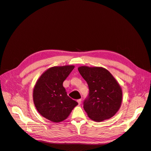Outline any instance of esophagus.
Listing matches in <instances>:
<instances>
[{
	"instance_id": "obj_1",
	"label": "esophagus",
	"mask_w": 151,
	"mask_h": 151,
	"mask_svg": "<svg viewBox=\"0 0 151 151\" xmlns=\"http://www.w3.org/2000/svg\"><path fill=\"white\" fill-rule=\"evenodd\" d=\"M81 101H82V100H81V99H78V100H77V102H78V104H79V105H81Z\"/></svg>"
}]
</instances>
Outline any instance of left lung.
I'll use <instances>...</instances> for the list:
<instances>
[{"label": "left lung", "instance_id": "1", "mask_svg": "<svg viewBox=\"0 0 151 151\" xmlns=\"http://www.w3.org/2000/svg\"><path fill=\"white\" fill-rule=\"evenodd\" d=\"M78 70L88 84L83 108L88 117L100 122L113 116L122 101V90L115 79L103 68L82 66Z\"/></svg>", "mask_w": 151, "mask_h": 151}]
</instances>
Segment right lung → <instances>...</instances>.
Listing matches in <instances>:
<instances>
[{
    "label": "right lung",
    "mask_w": 151,
    "mask_h": 151,
    "mask_svg": "<svg viewBox=\"0 0 151 151\" xmlns=\"http://www.w3.org/2000/svg\"><path fill=\"white\" fill-rule=\"evenodd\" d=\"M74 68V65L51 68L41 76L35 86V105L42 116L51 122L59 123L65 119L78 104L63 87V82Z\"/></svg>",
    "instance_id": "obj_1"
}]
</instances>
